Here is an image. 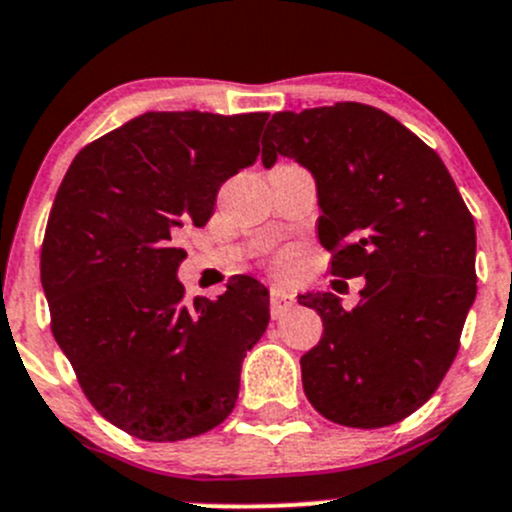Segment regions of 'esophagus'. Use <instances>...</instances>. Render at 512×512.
Instances as JSON below:
<instances>
[{
	"instance_id": "1",
	"label": "esophagus",
	"mask_w": 512,
	"mask_h": 512,
	"mask_svg": "<svg viewBox=\"0 0 512 512\" xmlns=\"http://www.w3.org/2000/svg\"><path fill=\"white\" fill-rule=\"evenodd\" d=\"M294 304V297L287 292V289L280 287H272L270 292V309H272V317H282L289 307Z\"/></svg>"
}]
</instances>
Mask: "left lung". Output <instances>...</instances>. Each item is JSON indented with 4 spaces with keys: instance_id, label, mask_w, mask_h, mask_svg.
<instances>
[{
    "instance_id": "8db88e82",
    "label": "left lung",
    "mask_w": 512,
    "mask_h": 512,
    "mask_svg": "<svg viewBox=\"0 0 512 512\" xmlns=\"http://www.w3.org/2000/svg\"><path fill=\"white\" fill-rule=\"evenodd\" d=\"M314 175L319 242L332 275L364 277L361 299L299 294L324 334L302 356L309 404L352 428H381L421 409L456 359L476 299V225L433 148L366 103L280 111L262 138Z\"/></svg>"
}]
</instances>
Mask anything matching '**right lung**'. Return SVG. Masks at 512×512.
Returning a JSON list of instances; mask_svg holds the SVG:
<instances>
[{"label":"right lung","mask_w":512,"mask_h":512,"mask_svg":"<svg viewBox=\"0 0 512 512\" xmlns=\"http://www.w3.org/2000/svg\"><path fill=\"white\" fill-rule=\"evenodd\" d=\"M267 113L148 111L66 170L41 245L51 332L94 409L143 441H183L235 409L270 292L235 277L185 307L175 247L210 220L220 185L260 156Z\"/></svg>","instance_id":"add662e5"}]
</instances>
